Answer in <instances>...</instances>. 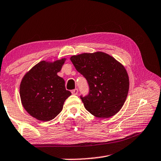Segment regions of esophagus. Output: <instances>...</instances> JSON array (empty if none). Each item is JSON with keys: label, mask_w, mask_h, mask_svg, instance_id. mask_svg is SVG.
I'll return each instance as SVG.
<instances>
[{"label": "esophagus", "mask_w": 161, "mask_h": 161, "mask_svg": "<svg viewBox=\"0 0 161 161\" xmlns=\"http://www.w3.org/2000/svg\"><path fill=\"white\" fill-rule=\"evenodd\" d=\"M72 93L74 95H77L78 94V89H75L72 90Z\"/></svg>", "instance_id": "obj_1"}]
</instances>
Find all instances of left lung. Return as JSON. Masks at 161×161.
I'll list each match as a JSON object with an SVG mask.
<instances>
[{"label":"left lung","mask_w":161,"mask_h":161,"mask_svg":"<svg viewBox=\"0 0 161 161\" xmlns=\"http://www.w3.org/2000/svg\"><path fill=\"white\" fill-rule=\"evenodd\" d=\"M70 60L88 82L89 92L80 96L86 110L100 118L115 115L129 91V77L124 66L103 52L73 55Z\"/></svg>","instance_id":"8db88e82"}]
</instances>
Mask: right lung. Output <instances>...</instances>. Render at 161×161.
<instances>
[{"label": "right lung", "mask_w": 161, "mask_h": 161, "mask_svg": "<svg viewBox=\"0 0 161 161\" xmlns=\"http://www.w3.org/2000/svg\"><path fill=\"white\" fill-rule=\"evenodd\" d=\"M65 61V58L53 63L42 61L34 66L21 81L19 95L22 106L39 120L46 122L55 118L71 95L65 89V81L57 75Z\"/></svg>", "instance_id": "add662e5"}]
</instances>
